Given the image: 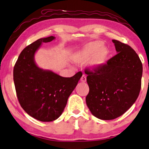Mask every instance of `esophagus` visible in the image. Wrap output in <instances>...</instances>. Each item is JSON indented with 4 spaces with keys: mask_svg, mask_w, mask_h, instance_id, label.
<instances>
[{
    "mask_svg": "<svg viewBox=\"0 0 149 149\" xmlns=\"http://www.w3.org/2000/svg\"><path fill=\"white\" fill-rule=\"evenodd\" d=\"M80 80H81V82H86V77L85 75H82V77H81V78H80Z\"/></svg>",
    "mask_w": 149,
    "mask_h": 149,
    "instance_id": "esophagus-1",
    "label": "esophagus"
}]
</instances>
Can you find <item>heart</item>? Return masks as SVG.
Listing matches in <instances>:
<instances>
[{"label": "heart", "mask_w": 149, "mask_h": 149, "mask_svg": "<svg viewBox=\"0 0 149 149\" xmlns=\"http://www.w3.org/2000/svg\"><path fill=\"white\" fill-rule=\"evenodd\" d=\"M109 54L108 48L100 41H93L75 50L71 54L74 62L83 64L88 61L91 69H97L106 63Z\"/></svg>", "instance_id": "b5f03b06"}]
</instances>
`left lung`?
I'll use <instances>...</instances> for the list:
<instances>
[{"label":"left lung","mask_w":149,"mask_h":149,"mask_svg":"<svg viewBox=\"0 0 149 149\" xmlns=\"http://www.w3.org/2000/svg\"><path fill=\"white\" fill-rule=\"evenodd\" d=\"M117 54L94 72L86 70L89 91L86 101L91 113L102 120L124 114L136 102L141 85L143 66L133 49L113 40Z\"/></svg>","instance_id":"8db88e82"}]
</instances>
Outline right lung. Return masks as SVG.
Instances as JSON below:
<instances>
[{
	"label": "right lung",
	"instance_id": "add662e5",
	"mask_svg": "<svg viewBox=\"0 0 149 149\" xmlns=\"http://www.w3.org/2000/svg\"><path fill=\"white\" fill-rule=\"evenodd\" d=\"M54 36L39 39L21 52L13 69V81L19 102L33 118L42 122L57 119L63 113L67 100L82 77L77 72L62 77L36 64L35 54L41 45L55 40Z\"/></svg>",
	"mask_w": 149,
	"mask_h": 149
}]
</instances>
